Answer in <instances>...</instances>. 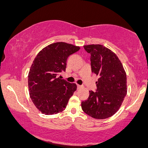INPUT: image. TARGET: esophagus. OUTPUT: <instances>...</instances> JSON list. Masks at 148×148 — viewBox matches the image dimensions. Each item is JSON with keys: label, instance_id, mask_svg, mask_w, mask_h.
<instances>
[{"label": "esophagus", "instance_id": "1", "mask_svg": "<svg viewBox=\"0 0 148 148\" xmlns=\"http://www.w3.org/2000/svg\"><path fill=\"white\" fill-rule=\"evenodd\" d=\"M77 88H78V89H80V88H82V86H81V85H79V84H78V85H77Z\"/></svg>", "mask_w": 148, "mask_h": 148}]
</instances>
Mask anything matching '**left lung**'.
Returning a JSON list of instances; mask_svg holds the SVG:
<instances>
[{"mask_svg": "<svg viewBox=\"0 0 148 148\" xmlns=\"http://www.w3.org/2000/svg\"><path fill=\"white\" fill-rule=\"evenodd\" d=\"M91 54L92 71L99 76L97 92L89 91L82 109L92 118L102 120L113 116L127 94L126 73L120 59L111 50L101 45L84 46Z\"/></svg>", "mask_w": 148, "mask_h": 148, "instance_id": "8db88e82", "label": "left lung"}]
</instances>
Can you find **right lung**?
I'll use <instances>...</instances> for the list:
<instances>
[{
	"mask_svg": "<svg viewBox=\"0 0 148 148\" xmlns=\"http://www.w3.org/2000/svg\"><path fill=\"white\" fill-rule=\"evenodd\" d=\"M80 47L63 42L50 44L35 57L28 76L30 98L42 114L52 115L62 112L76 90L74 83L57 78L65 71L68 57Z\"/></svg>",
	"mask_w": 148,
	"mask_h": 148,
	"instance_id": "obj_1",
	"label": "right lung"
}]
</instances>
